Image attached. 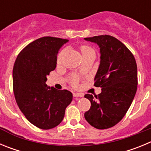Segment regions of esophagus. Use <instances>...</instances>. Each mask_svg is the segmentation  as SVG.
<instances>
[{
    "instance_id": "obj_1",
    "label": "esophagus",
    "mask_w": 151,
    "mask_h": 151,
    "mask_svg": "<svg viewBox=\"0 0 151 151\" xmlns=\"http://www.w3.org/2000/svg\"><path fill=\"white\" fill-rule=\"evenodd\" d=\"M83 94H80V93H73V97H82Z\"/></svg>"
}]
</instances>
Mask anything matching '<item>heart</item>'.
Instances as JSON below:
<instances>
[{
    "mask_svg": "<svg viewBox=\"0 0 151 151\" xmlns=\"http://www.w3.org/2000/svg\"><path fill=\"white\" fill-rule=\"evenodd\" d=\"M80 50H81V53H82V56H85L86 54H89V53H91V52H94V50L90 47L88 46H86V45H84V46H82L80 47ZM64 53H65V50H62L58 54V57H57V63H60L61 62V60H62L63 57L64 55ZM77 82H78V80H77V78L74 77L72 80V83H73V85H77Z\"/></svg>",
    "mask_w": 151,
    "mask_h": 151,
    "instance_id": "1",
    "label": "heart"
}]
</instances>
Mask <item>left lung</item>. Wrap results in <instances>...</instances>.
<instances>
[{
  "label": "left lung",
  "mask_w": 151,
  "mask_h": 151,
  "mask_svg": "<svg viewBox=\"0 0 151 151\" xmlns=\"http://www.w3.org/2000/svg\"><path fill=\"white\" fill-rule=\"evenodd\" d=\"M100 47L101 61L94 78V86L101 93L85 95L91 108L85 118L93 127L106 129L122 120L130 107L137 91V64L125 45L113 36L99 35L84 38Z\"/></svg>",
  "instance_id": "8db88e82"
}]
</instances>
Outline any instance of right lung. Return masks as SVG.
<instances>
[{
  "instance_id": "add662e5",
  "label": "right lung",
  "mask_w": 151,
  "mask_h": 151,
  "mask_svg": "<svg viewBox=\"0 0 151 151\" xmlns=\"http://www.w3.org/2000/svg\"><path fill=\"white\" fill-rule=\"evenodd\" d=\"M67 39L43 37L29 44L17 56L13 86L17 105L28 120L41 129H50L63 119L73 100L67 90L46 84L47 76L57 66V55Z\"/></svg>"
}]
</instances>
